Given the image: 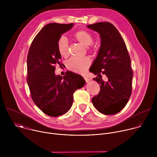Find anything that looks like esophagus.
Returning <instances> with one entry per match:
<instances>
[{
	"label": "esophagus",
	"mask_w": 157,
	"mask_h": 157,
	"mask_svg": "<svg viewBox=\"0 0 157 157\" xmlns=\"http://www.w3.org/2000/svg\"><path fill=\"white\" fill-rule=\"evenodd\" d=\"M84 80H85L86 82H88V81H89V80H90V79H89V78L88 77H87V76H84Z\"/></svg>",
	"instance_id": "34e87169"
}]
</instances>
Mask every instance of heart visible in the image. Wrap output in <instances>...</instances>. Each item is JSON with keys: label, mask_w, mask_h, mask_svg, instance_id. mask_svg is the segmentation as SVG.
<instances>
[{"label": "heart", "mask_w": 157, "mask_h": 157, "mask_svg": "<svg viewBox=\"0 0 157 157\" xmlns=\"http://www.w3.org/2000/svg\"><path fill=\"white\" fill-rule=\"evenodd\" d=\"M76 41L83 45L87 47L88 50L93 48V35L87 30H82L78 31L74 35ZM57 48L59 53L63 57H67L69 55V43L64 36H61L58 40ZM91 64V59L87 57L83 58H71L67 61V68L71 71L76 73H83Z\"/></svg>", "instance_id": "heart-1"}]
</instances>
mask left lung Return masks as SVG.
Listing matches in <instances>:
<instances>
[{
	"mask_svg": "<svg viewBox=\"0 0 157 157\" xmlns=\"http://www.w3.org/2000/svg\"><path fill=\"white\" fill-rule=\"evenodd\" d=\"M87 27L98 32L101 47L89 71L100 84V91L92 98L96 109L105 115L117 114L126 105L132 93L133 71L125 41L117 29L109 22H98ZM108 78L105 82L101 74Z\"/></svg>",
	"mask_w": 157,
	"mask_h": 157,
	"instance_id": "8db88e82",
	"label": "left lung"
}]
</instances>
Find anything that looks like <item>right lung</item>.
Masks as SVG:
<instances>
[{
	"label": "right lung",
	"instance_id": "obj_1",
	"mask_svg": "<svg viewBox=\"0 0 157 157\" xmlns=\"http://www.w3.org/2000/svg\"><path fill=\"white\" fill-rule=\"evenodd\" d=\"M73 24L51 23L35 36L27 56V83L31 98L43 113L58 117L68 112L73 102V93L85 84L81 75L69 71L56 76V64H61L57 42Z\"/></svg>",
	"mask_w": 157,
	"mask_h": 157
}]
</instances>
